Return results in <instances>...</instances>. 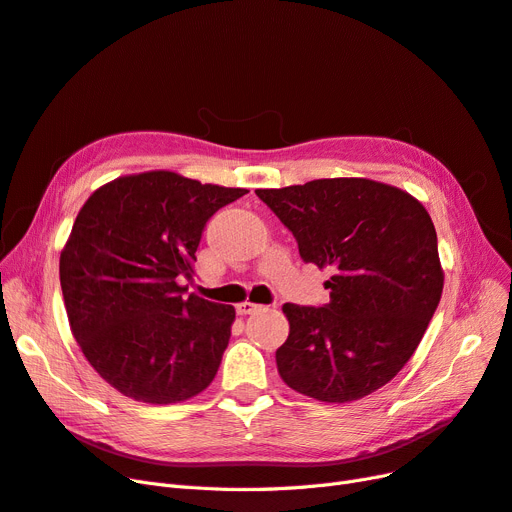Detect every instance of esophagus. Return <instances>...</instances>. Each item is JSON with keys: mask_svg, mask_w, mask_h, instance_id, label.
I'll list each match as a JSON object with an SVG mask.
<instances>
[{"mask_svg": "<svg viewBox=\"0 0 512 512\" xmlns=\"http://www.w3.org/2000/svg\"><path fill=\"white\" fill-rule=\"evenodd\" d=\"M258 309H262V307L256 305V303H250V301H245V303H239V305H237V313H239V315H250V313H254V311H258Z\"/></svg>", "mask_w": 512, "mask_h": 512, "instance_id": "34e87169", "label": "esophagus"}]
</instances>
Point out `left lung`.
<instances>
[{
    "instance_id": "1",
    "label": "left lung",
    "mask_w": 512,
    "mask_h": 512,
    "mask_svg": "<svg viewBox=\"0 0 512 512\" xmlns=\"http://www.w3.org/2000/svg\"><path fill=\"white\" fill-rule=\"evenodd\" d=\"M305 262L328 267L322 307L284 305L277 370L292 390L354 402L392 381L417 349L443 294L432 218L415 197L366 178L260 188Z\"/></svg>"
}]
</instances>
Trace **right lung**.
Masks as SVG:
<instances>
[{"instance_id":"right-lung-1","label":"right lung","mask_w":512,"mask_h":512,"mask_svg":"<svg viewBox=\"0 0 512 512\" xmlns=\"http://www.w3.org/2000/svg\"><path fill=\"white\" fill-rule=\"evenodd\" d=\"M245 192L148 171L82 205L59 260L63 301L84 358L120 394L171 404L214 381L235 309L184 298L178 279L195 275L207 220Z\"/></svg>"}]
</instances>
